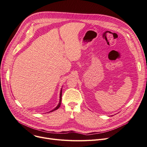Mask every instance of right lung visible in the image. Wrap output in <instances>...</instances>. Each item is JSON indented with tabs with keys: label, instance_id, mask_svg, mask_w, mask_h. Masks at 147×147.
I'll return each mask as SVG.
<instances>
[{
	"label": "right lung",
	"instance_id": "add662e5",
	"mask_svg": "<svg viewBox=\"0 0 147 147\" xmlns=\"http://www.w3.org/2000/svg\"><path fill=\"white\" fill-rule=\"evenodd\" d=\"M61 96H62V90H61V92H60V102H59V104H58V105H57V106L56 107V108H55L53 110H52V111H55V110H57L58 108H59L60 107V105H61Z\"/></svg>",
	"mask_w": 147,
	"mask_h": 147
}]
</instances>
